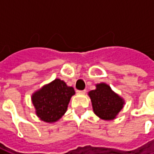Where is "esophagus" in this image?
Returning a JSON list of instances; mask_svg holds the SVG:
<instances>
[{
	"mask_svg": "<svg viewBox=\"0 0 154 154\" xmlns=\"http://www.w3.org/2000/svg\"><path fill=\"white\" fill-rule=\"evenodd\" d=\"M77 93H78V94H85V93H86V90L77 91Z\"/></svg>",
	"mask_w": 154,
	"mask_h": 154,
	"instance_id": "obj_1",
	"label": "esophagus"
}]
</instances>
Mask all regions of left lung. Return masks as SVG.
<instances>
[{
  "label": "left lung",
  "instance_id": "left-lung-1",
  "mask_svg": "<svg viewBox=\"0 0 154 154\" xmlns=\"http://www.w3.org/2000/svg\"><path fill=\"white\" fill-rule=\"evenodd\" d=\"M88 96L91 101L94 113L104 120L116 119L125 104L124 98L104 82L96 84V89L90 91Z\"/></svg>",
  "mask_w": 154,
  "mask_h": 154
}]
</instances>
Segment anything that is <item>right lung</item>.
Returning a JSON list of instances; mask_svg holds the SVG:
<instances>
[{"label": "right lung", "mask_w": 154, "mask_h": 154, "mask_svg": "<svg viewBox=\"0 0 154 154\" xmlns=\"http://www.w3.org/2000/svg\"><path fill=\"white\" fill-rule=\"evenodd\" d=\"M73 95V87L56 78L32 94L31 100L36 116L44 122H56L66 113Z\"/></svg>", "instance_id": "obj_1"}]
</instances>
